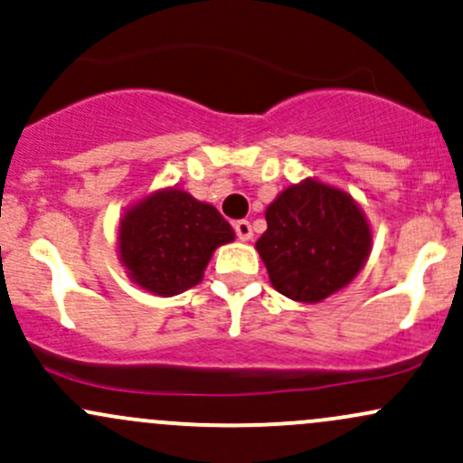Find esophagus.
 <instances>
[{"mask_svg": "<svg viewBox=\"0 0 463 463\" xmlns=\"http://www.w3.org/2000/svg\"><path fill=\"white\" fill-rule=\"evenodd\" d=\"M233 230H236V236L241 238V241H251L253 230H251V222L250 221L233 222Z\"/></svg>", "mask_w": 463, "mask_h": 463, "instance_id": "esophagus-1", "label": "esophagus"}]
</instances>
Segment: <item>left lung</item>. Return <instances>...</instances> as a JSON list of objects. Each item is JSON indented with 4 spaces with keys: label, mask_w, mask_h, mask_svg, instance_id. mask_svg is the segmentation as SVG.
Here are the masks:
<instances>
[{
    "label": "left lung",
    "mask_w": 463,
    "mask_h": 463,
    "mask_svg": "<svg viewBox=\"0 0 463 463\" xmlns=\"http://www.w3.org/2000/svg\"><path fill=\"white\" fill-rule=\"evenodd\" d=\"M256 250L273 289L296 302H322L345 289L371 253V227L351 194L305 178L267 207Z\"/></svg>",
    "instance_id": "1"
}]
</instances>
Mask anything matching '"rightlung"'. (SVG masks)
Returning <instances> with one entry per match:
<instances>
[{
	"instance_id": "add662e5",
	"label": "right lung",
	"mask_w": 463,
	"mask_h": 463,
	"mask_svg": "<svg viewBox=\"0 0 463 463\" xmlns=\"http://www.w3.org/2000/svg\"><path fill=\"white\" fill-rule=\"evenodd\" d=\"M233 238L216 207L185 190L165 187L123 213L118 258L141 289L170 298L198 285L216 247Z\"/></svg>"
}]
</instances>
